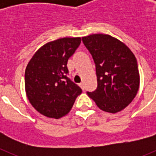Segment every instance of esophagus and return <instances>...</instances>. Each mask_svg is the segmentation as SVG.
<instances>
[{"label":"esophagus","instance_id":"obj_1","mask_svg":"<svg viewBox=\"0 0 156 156\" xmlns=\"http://www.w3.org/2000/svg\"><path fill=\"white\" fill-rule=\"evenodd\" d=\"M79 86L82 88V90H84V83H80L79 84Z\"/></svg>","mask_w":156,"mask_h":156}]
</instances>
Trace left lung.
Masks as SVG:
<instances>
[{"label":"left lung","instance_id":"1","mask_svg":"<svg viewBox=\"0 0 156 156\" xmlns=\"http://www.w3.org/2000/svg\"><path fill=\"white\" fill-rule=\"evenodd\" d=\"M95 63L97 89L87 94L100 109L115 113L125 108L140 84L137 59L127 46L106 34L83 37Z\"/></svg>","mask_w":156,"mask_h":156}]
</instances>
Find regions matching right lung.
I'll return each instance as SVG.
<instances>
[{
  "mask_svg": "<svg viewBox=\"0 0 156 156\" xmlns=\"http://www.w3.org/2000/svg\"><path fill=\"white\" fill-rule=\"evenodd\" d=\"M81 42L65 37L41 47L25 71V88L30 102L40 113L59 119L73 108L82 89L67 76V62Z\"/></svg>",
  "mask_w": 156,
  "mask_h": 156,
  "instance_id": "right-lung-1",
  "label": "right lung"
}]
</instances>
